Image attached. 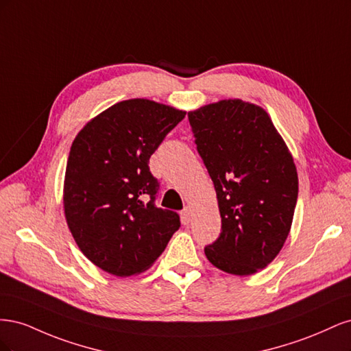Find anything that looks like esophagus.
I'll list each match as a JSON object with an SVG mask.
<instances>
[{
  "instance_id": "34e87169",
  "label": "esophagus",
  "mask_w": 351,
  "mask_h": 351,
  "mask_svg": "<svg viewBox=\"0 0 351 351\" xmlns=\"http://www.w3.org/2000/svg\"><path fill=\"white\" fill-rule=\"evenodd\" d=\"M190 219H192V210H190L189 208H186V209L182 212V221H183V224H184V226L189 224Z\"/></svg>"
}]
</instances>
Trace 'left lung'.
Wrapping results in <instances>:
<instances>
[{"label": "left lung", "mask_w": 351, "mask_h": 351, "mask_svg": "<svg viewBox=\"0 0 351 351\" xmlns=\"http://www.w3.org/2000/svg\"><path fill=\"white\" fill-rule=\"evenodd\" d=\"M189 121L222 224L206 258L227 274H256L278 256L291 230L299 195L293 155L256 104L221 99L190 111Z\"/></svg>", "instance_id": "8db88e82"}]
</instances>
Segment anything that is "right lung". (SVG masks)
Wrapping results in <instances>:
<instances>
[{"label": "right lung", "mask_w": 351, "mask_h": 351, "mask_svg": "<svg viewBox=\"0 0 351 351\" xmlns=\"http://www.w3.org/2000/svg\"><path fill=\"white\" fill-rule=\"evenodd\" d=\"M186 111L151 99L114 104L74 137L62 206L82 253L115 277L149 269L180 227L173 210L155 206L149 158Z\"/></svg>", "instance_id": "1"}]
</instances>
